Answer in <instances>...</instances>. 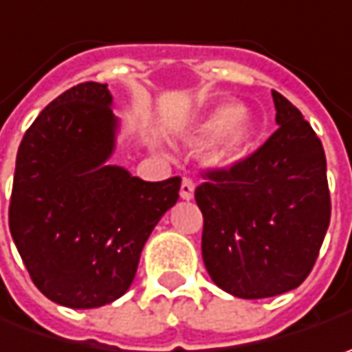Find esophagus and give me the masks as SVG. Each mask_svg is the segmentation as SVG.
<instances>
[{
	"label": "esophagus",
	"instance_id": "esophagus-1",
	"mask_svg": "<svg viewBox=\"0 0 352 352\" xmlns=\"http://www.w3.org/2000/svg\"><path fill=\"white\" fill-rule=\"evenodd\" d=\"M181 199H185V201H191L192 195H195V183H192L189 177H185L183 179V183H181Z\"/></svg>",
	"mask_w": 352,
	"mask_h": 352
}]
</instances>
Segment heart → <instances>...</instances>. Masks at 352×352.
<instances>
[{
	"label": "heart",
	"instance_id": "heart-1",
	"mask_svg": "<svg viewBox=\"0 0 352 352\" xmlns=\"http://www.w3.org/2000/svg\"><path fill=\"white\" fill-rule=\"evenodd\" d=\"M258 130L260 126L250 110L236 108L232 102H221L206 110L192 126L187 142L192 147H201L214 139L210 146V161L219 167L230 169L252 153Z\"/></svg>",
	"mask_w": 352,
	"mask_h": 352
}]
</instances>
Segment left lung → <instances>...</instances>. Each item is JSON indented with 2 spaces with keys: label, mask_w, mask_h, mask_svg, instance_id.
I'll return each mask as SVG.
<instances>
[{
  "label": "left lung",
  "mask_w": 352,
  "mask_h": 352,
  "mask_svg": "<svg viewBox=\"0 0 352 352\" xmlns=\"http://www.w3.org/2000/svg\"><path fill=\"white\" fill-rule=\"evenodd\" d=\"M274 131L230 169L206 171L195 191L203 212V262L221 289L242 299L296 289L331 221L327 161L321 140L298 108L272 90Z\"/></svg>",
  "instance_id": "8db88e82"
}]
</instances>
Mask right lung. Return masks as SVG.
Wrapping results in <instances>:
<instances>
[{"mask_svg": "<svg viewBox=\"0 0 352 352\" xmlns=\"http://www.w3.org/2000/svg\"><path fill=\"white\" fill-rule=\"evenodd\" d=\"M116 131L108 85L82 82L37 116L17 151L11 236L38 292L72 309L130 289L144 244L179 199L181 177L149 183L106 163Z\"/></svg>", "mask_w": 352, "mask_h": 352, "instance_id": "1", "label": "right lung"}]
</instances>
